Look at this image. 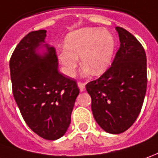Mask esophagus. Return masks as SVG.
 <instances>
[{"instance_id":"esophagus-1","label":"esophagus","mask_w":158,"mask_h":158,"mask_svg":"<svg viewBox=\"0 0 158 158\" xmlns=\"http://www.w3.org/2000/svg\"><path fill=\"white\" fill-rule=\"evenodd\" d=\"M77 85H78V88H79V89L81 92H83L84 90H85V84L84 83H82V82H78L77 83Z\"/></svg>"}]
</instances>
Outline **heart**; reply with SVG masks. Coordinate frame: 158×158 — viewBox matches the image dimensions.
<instances>
[{"mask_svg":"<svg viewBox=\"0 0 158 158\" xmlns=\"http://www.w3.org/2000/svg\"><path fill=\"white\" fill-rule=\"evenodd\" d=\"M115 51V40L111 32L101 28H82L69 33L64 47L58 53V59L65 75L75 74L79 57L83 72L91 71L98 76L110 67Z\"/></svg>","mask_w":158,"mask_h":158,"instance_id":"obj_1","label":"heart"}]
</instances>
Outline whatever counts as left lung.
<instances>
[{"label": "left lung", "instance_id": "obj_1", "mask_svg": "<svg viewBox=\"0 0 158 158\" xmlns=\"http://www.w3.org/2000/svg\"><path fill=\"white\" fill-rule=\"evenodd\" d=\"M119 49L111 67L86 89L98 125L108 133L119 134L132 126L143 106L147 87L144 49L129 31L117 27Z\"/></svg>", "mask_w": 158, "mask_h": 158}]
</instances>
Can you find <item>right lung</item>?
<instances>
[{
    "label": "right lung",
    "mask_w": 158,
    "mask_h": 158,
    "mask_svg": "<svg viewBox=\"0 0 158 158\" xmlns=\"http://www.w3.org/2000/svg\"><path fill=\"white\" fill-rule=\"evenodd\" d=\"M45 30L29 32L12 54L9 68L14 97L24 120L47 140L64 135L79 89L58 71L55 48L44 44ZM46 48L41 54L40 48Z\"/></svg>",
    "instance_id": "right-lung-1"
}]
</instances>
